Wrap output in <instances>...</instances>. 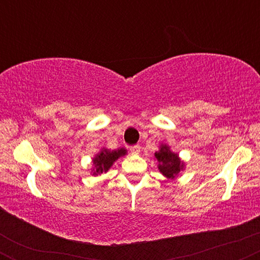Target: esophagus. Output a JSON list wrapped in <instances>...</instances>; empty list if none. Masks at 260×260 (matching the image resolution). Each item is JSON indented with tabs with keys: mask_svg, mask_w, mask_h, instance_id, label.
I'll return each mask as SVG.
<instances>
[{
	"mask_svg": "<svg viewBox=\"0 0 260 260\" xmlns=\"http://www.w3.org/2000/svg\"><path fill=\"white\" fill-rule=\"evenodd\" d=\"M129 150H131V153H132V154H139L140 153V147L138 144L133 145V147H131Z\"/></svg>",
	"mask_w": 260,
	"mask_h": 260,
	"instance_id": "esophagus-1",
	"label": "esophagus"
}]
</instances>
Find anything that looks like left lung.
I'll return each instance as SVG.
<instances>
[{
  "label": "left lung",
  "instance_id": "1",
  "mask_svg": "<svg viewBox=\"0 0 260 260\" xmlns=\"http://www.w3.org/2000/svg\"><path fill=\"white\" fill-rule=\"evenodd\" d=\"M154 159L157 161V170L160 174H162L168 180L177 178L178 175L186 169V162L165 143H161L159 145V150L154 153Z\"/></svg>",
  "mask_w": 260,
  "mask_h": 260
}]
</instances>
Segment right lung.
<instances>
[{
	"mask_svg": "<svg viewBox=\"0 0 260 260\" xmlns=\"http://www.w3.org/2000/svg\"><path fill=\"white\" fill-rule=\"evenodd\" d=\"M124 155H127V150L124 148H118L116 150L101 148L99 153L92 157V168L90 169V174L92 176H100L101 174H105V172L111 169L115 161H117L121 156H124Z\"/></svg>",
	"mask_w": 260,
	"mask_h": 260,
	"instance_id": "obj_1",
	"label": "right lung"
}]
</instances>
